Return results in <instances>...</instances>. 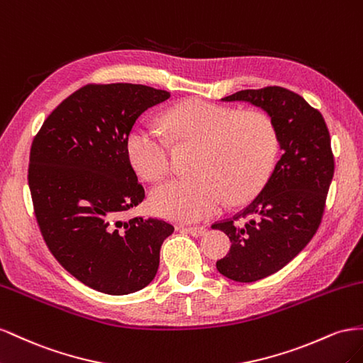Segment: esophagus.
Instances as JSON below:
<instances>
[{
	"instance_id": "34e87169",
	"label": "esophagus",
	"mask_w": 363,
	"mask_h": 363,
	"mask_svg": "<svg viewBox=\"0 0 363 363\" xmlns=\"http://www.w3.org/2000/svg\"><path fill=\"white\" fill-rule=\"evenodd\" d=\"M182 231H185L193 237H201L206 233V228L205 226H185V228H182Z\"/></svg>"
}]
</instances>
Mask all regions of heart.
I'll use <instances>...</instances> for the list:
<instances>
[{
    "label": "heart",
    "instance_id": "b5f03b06",
    "mask_svg": "<svg viewBox=\"0 0 363 363\" xmlns=\"http://www.w3.org/2000/svg\"><path fill=\"white\" fill-rule=\"evenodd\" d=\"M173 140L199 144L189 179L155 187L149 203L155 214L174 222H199L219 213L226 201L240 203L258 193L274 167L278 135L271 117L237 111L201 99L185 100L165 112ZM129 162L141 178L158 181L170 170V143L149 128H135L126 140Z\"/></svg>",
    "mask_w": 363,
    "mask_h": 363
}]
</instances>
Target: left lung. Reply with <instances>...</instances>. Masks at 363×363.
Wrapping results in <instances>:
<instances>
[{"label": "left lung", "instance_id": "obj_1", "mask_svg": "<svg viewBox=\"0 0 363 363\" xmlns=\"http://www.w3.org/2000/svg\"><path fill=\"white\" fill-rule=\"evenodd\" d=\"M223 101H247L275 124L281 158L263 190L233 219L216 222L231 250L216 263L223 277L252 283L278 272L312 240L323 219L335 160L320 112L281 86L243 89Z\"/></svg>", "mask_w": 363, "mask_h": 363}]
</instances>
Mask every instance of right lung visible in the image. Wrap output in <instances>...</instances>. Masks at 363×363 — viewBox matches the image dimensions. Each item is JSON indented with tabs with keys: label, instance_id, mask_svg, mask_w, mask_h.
I'll use <instances>...</instances> for the list:
<instances>
[{
	"label": "right lung",
	"instance_id": "obj_1",
	"mask_svg": "<svg viewBox=\"0 0 363 363\" xmlns=\"http://www.w3.org/2000/svg\"><path fill=\"white\" fill-rule=\"evenodd\" d=\"M169 97L146 85L82 86L32 143L28 187L40 234L62 267L94 291L128 295L146 287L174 231L160 219H120L144 199L128 135L144 111Z\"/></svg>",
	"mask_w": 363,
	"mask_h": 363
}]
</instances>
